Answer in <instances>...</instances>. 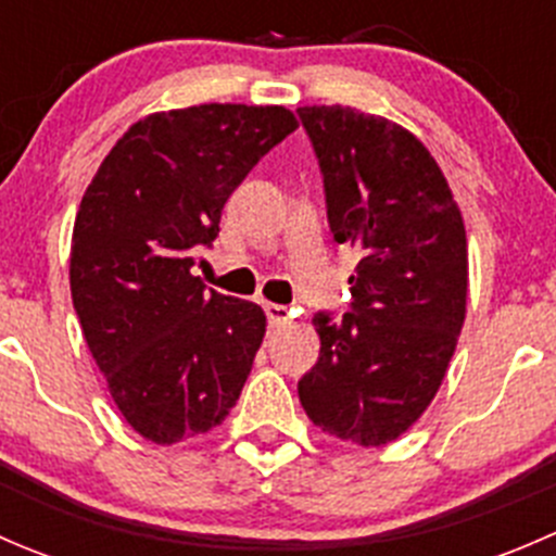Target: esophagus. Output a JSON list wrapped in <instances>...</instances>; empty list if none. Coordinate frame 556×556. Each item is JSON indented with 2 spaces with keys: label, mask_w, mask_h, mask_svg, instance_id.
Instances as JSON below:
<instances>
[{
  "label": "esophagus",
  "mask_w": 556,
  "mask_h": 556,
  "mask_svg": "<svg viewBox=\"0 0 556 556\" xmlns=\"http://www.w3.org/2000/svg\"><path fill=\"white\" fill-rule=\"evenodd\" d=\"M266 317L271 328H285V325L293 323L295 309H288V306L282 304H266Z\"/></svg>",
  "instance_id": "obj_1"
}]
</instances>
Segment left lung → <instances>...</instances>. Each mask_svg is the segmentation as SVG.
I'll return each instance as SVG.
<instances>
[{
  "label": "left lung",
  "mask_w": 556,
  "mask_h": 556,
  "mask_svg": "<svg viewBox=\"0 0 556 556\" xmlns=\"http://www.w3.org/2000/svg\"><path fill=\"white\" fill-rule=\"evenodd\" d=\"M330 233L363 252L350 312L314 314L319 357L299 382L325 433L382 446L406 433L446 377L468 301V242L450 182L397 123L352 106H301Z\"/></svg>",
  "instance_id": "8db88e82"
}]
</instances>
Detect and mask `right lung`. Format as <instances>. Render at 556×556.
<instances>
[{
  "label": "right lung",
  "instance_id": "obj_1",
  "mask_svg": "<svg viewBox=\"0 0 556 556\" xmlns=\"http://www.w3.org/2000/svg\"><path fill=\"white\" fill-rule=\"evenodd\" d=\"M295 128L285 106L153 112L117 139L83 195L72 304L117 412L153 444L206 433L237 406L266 314L206 290L190 268L215 242L228 195Z\"/></svg>",
  "mask_w": 556,
  "mask_h": 556
}]
</instances>
